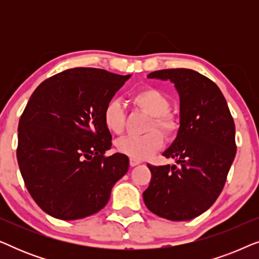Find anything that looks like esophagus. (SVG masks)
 I'll return each instance as SVG.
<instances>
[{
  "mask_svg": "<svg viewBox=\"0 0 259 259\" xmlns=\"http://www.w3.org/2000/svg\"><path fill=\"white\" fill-rule=\"evenodd\" d=\"M140 160H138V159H134V158H130V165L132 166V167H134V166L139 165L140 164Z\"/></svg>",
  "mask_w": 259,
  "mask_h": 259,
  "instance_id": "1",
  "label": "esophagus"
}]
</instances>
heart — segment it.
I'll return each instance as SVG.
<instances>
[{"instance_id":"obj_1","label":"heart","mask_w":259,"mask_h":259,"mask_svg":"<svg viewBox=\"0 0 259 259\" xmlns=\"http://www.w3.org/2000/svg\"><path fill=\"white\" fill-rule=\"evenodd\" d=\"M131 101L138 109L150 115L151 119L146 125L147 132L143 136L121 138L116 141V150L120 153L141 160L161 148L164 137L161 130L167 138L177 136L180 128V118L177 113L168 109L171 105L168 95L157 87L147 86L133 92ZM102 121L111 133H122L126 126V111L121 102L116 99L106 102L102 109ZM155 128L161 130L158 131Z\"/></svg>"}]
</instances>
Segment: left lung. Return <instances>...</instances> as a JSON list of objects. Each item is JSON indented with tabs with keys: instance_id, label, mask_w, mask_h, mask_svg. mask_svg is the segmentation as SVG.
Segmentation results:
<instances>
[{
	"instance_id": "1",
	"label": "left lung",
	"mask_w": 259,
	"mask_h": 259,
	"mask_svg": "<svg viewBox=\"0 0 259 259\" xmlns=\"http://www.w3.org/2000/svg\"><path fill=\"white\" fill-rule=\"evenodd\" d=\"M151 79L169 80L180 98V128L162 155L178 166H153L143 193L148 210L168 221H190L212 206L225 185L236 155V127L217 84L186 68L155 70Z\"/></svg>"
}]
</instances>
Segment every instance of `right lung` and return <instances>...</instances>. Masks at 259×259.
Returning <instances> with one entry per match:
<instances>
[{
	"label": "right lung",
	"mask_w": 259,
	"mask_h": 259,
	"mask_svg": "<svg viewBox=\"0 0 259 259\" xmlns=\"http://www.w3.org/2000/svg\"><path fill=\"white\" fill-rule=\"evenodd\" d=\"M130 77L76 67L31 94L20 118L16 157L28 192L46 213L62 221L97 213L128 171L127 155H105L112 136L102 109Z\"/></svg>",
	"instance_id": "add662e5"
}]
</instances>
